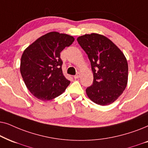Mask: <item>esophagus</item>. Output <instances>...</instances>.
Masks as SVG:
<instances>
[{
    "label": "esophagus",
    "mask_w": 148,
    "mask_h": 148,
    "mask_svg": "<svg viewBox=\"0 0 148 148\" xmlns=\"http://www.w3.org/2000/svg\"><path fill=\"white\" fill-rule=\"evenodd\" d=\"M80 75H81V74H80V72H78V73H77V74H76V75L74 76V78H75V79H78V78H80Z\"/></svg>",
    "instance_id": "1"
}]
</instances>
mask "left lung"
<instances>
[{
    "label": "left lung",
    "instance_id": "8db88e82",
    "mask_svg": "<svg viewBox=\"0 0 148 148\" xmlns=\"http://www.w3.org/2000/svg\"><path fill=\"white\" fill-rule=\"evenodd\" d=\"M87 54L93 74L92 84L86 89L88 97L100 106L119 98L128 82V63L121 49L103 35L91 33L78 37Z\"/></svg>",
    "mask_w": 148,
    "mask_h": 148
}]
</instances>
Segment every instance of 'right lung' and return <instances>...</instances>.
<instances>
[{
  "label": "right lung",
  "mask_w": 148,
  "mask_h": 148,
  "mask_svg": "<svg viewBox=\"0 0 148 148\" xmlns=\"http://www.w3.org/2000/svg\"><path fill=\"white\" fill-rule=\"evenodd\" d=\"M74 41L70 35L51 32L36 39L23 52L21 76L27 89L37 99H55L70 84L63 74L60 53Z\"/></svg>",
  "instance_id": "obj_1"
}]
</instances>
